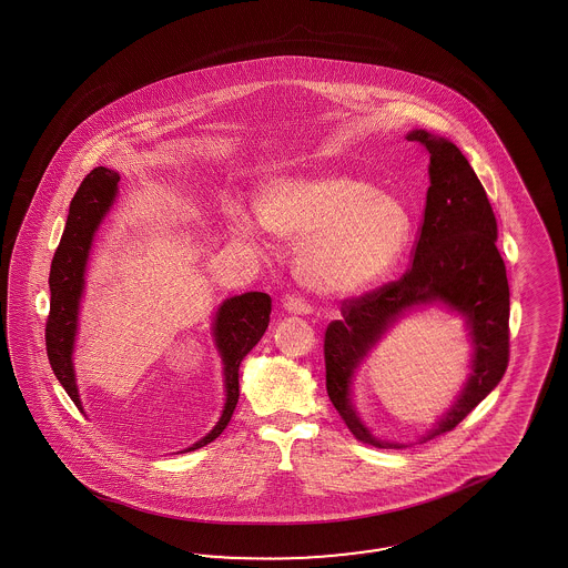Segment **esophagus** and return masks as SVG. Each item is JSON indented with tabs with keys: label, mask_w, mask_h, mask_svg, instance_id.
Here are the masks:
<instances>
[{
	"label": "esophagus",
	"mask_w": 568,
	"mask_h": 568,
	"mask_svg": "<svg viewBox=\"0 0 568 568\" xmlns=\"http://www.w3.org/2000/svg\"><path fill=\"white\" fill-rule=\"evenodd\" d=\"M283 308L287 310V312H292V314H302V316L312 314V306H310L308 302L302 300V297H293V295L285 300Z\"/></svg>",
	"instance_id": "34e87169"
}]
</instances>
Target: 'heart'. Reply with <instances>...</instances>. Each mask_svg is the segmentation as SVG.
<instances>
[{
	"label": "heart",
	"instance_id": "obj_1",
	"mask_svg": "<svg viewBox=\"0 0 568 568\" xmlns=\"http://www.w3.org/2000/svg\"><path fill=\"white\" fill-rule=\"evenodd\" d=\"M256 216L276 240L300 243L295 273L325 295L373 290L396 266L410 237V214L402 200L344 172L268 183L256 197ZM235 231L260 245L250 219L240 216Z\"/></svg>",
	"mask_w": 568,
	"mask_h": 568
}]
</instances>
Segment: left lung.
Listing matches in <instances>:
<instances>
[{
    "label": "left lung",
    "mask_w": 568,
    "mask_h": 568,
    "mask_svg": "<svg viewBox=\"0 0 568 568\" xmlns=\"http://www.w3.org/2000/svg\"><path fill=\"white\" fill-rule=\"evenodd\" d=\"M406 139L418 141L429 152L430 187L413 266L399 281L345 300L342 318L333 321L325 333L327 394L333 406L356 439L387 449L408 446L373 435L354 408L352 385L362 361L406 312L446 306L465 318L473 339L470 373L463 389L420 442L454 429L496 389L508 366L510 292L487 193L449 139L425 129H414Z\"/></svg>",
    "instance_id": "8db88e82"
}]
</instances>
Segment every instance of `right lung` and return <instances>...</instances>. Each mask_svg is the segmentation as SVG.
Wrapping results in <instances>:
<instances>
[{"mask_svg": "<svg viewBox=\"0 0 568 568\" xmlns=\"http://www.w3.org/2000/svg\"><path fill=\"white\" fill-rule=\"evenodd\" d=\"M121 174L98 166L87 174L70 202L69 219L55 250L50 271V316L45 325V345L53 375L70 399L83 410L72 352L79 331V308L85 292V271L93 237L119 195ZM271 321V295L247 292L226 297L214 314L212 335L223 358L224 406L214 429L183 452H193L214 442L229 425L240 399V366L247 352L258 344Z\"/></svg>", "mask_w": 568, "mask_h": 568, "instance_id": "right-lung-1", "label": "right lung"}]
</instances>
